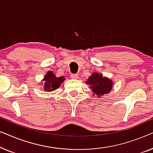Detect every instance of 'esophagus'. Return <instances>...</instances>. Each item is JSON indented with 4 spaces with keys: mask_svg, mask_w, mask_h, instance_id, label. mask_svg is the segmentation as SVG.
Segmentation results:
<instances>
[{
    "mask_svg": "<svg viewBox=\"0 0 153 153\" xmlns=\"http://www.w3.org/2000/svg\"><path fill=\"white\" fill-rule=\"evenodd\" d=\"M79 77V75L77 74H71V78L72 79H77Z\"/></svg>",
    "mask_w": 153,
    "mask_h": 153,
    "instance_id": "34e87169",
    "label": "esophagus"
}]
</instances>
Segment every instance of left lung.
Here are the masks:
<instances>
[{"label": "left lung", "instance_id": "1", "mask_svg": "<svg viewBox=\"0 0 153 153\" xmlns=\"http://www.w3.org/2000/svg\"><path fill=\"white\" fill-rule=\"evenodd\" d=\"M86 83L90 85V88L93 91V95H97L98 97L109 93L113 87L111 80L106 77H103L101 74L96 72L89 77Z\"/></svg>", "mask_w": 153, "mask_h": 153}]
</instances>
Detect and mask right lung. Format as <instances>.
Listing matches in <instances>:
<instances>
[{"label":"right lung","instance_id":"right-lung-1","mask_svg":"<svg viewBox=\"0 0 153 153\" xmlns=\"http://www.w3.org/2000/svg\"><path fill=\"white\" fill-rule=\"evenodd\" d=\"M64 79L63 76L56 77L52 72H48L43 79V81H45L44 90L48 92L55 91L60 86L61 83L63 82Z\"/></svg>","mask_w":153,"mask_h":153}]
</instances>
